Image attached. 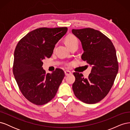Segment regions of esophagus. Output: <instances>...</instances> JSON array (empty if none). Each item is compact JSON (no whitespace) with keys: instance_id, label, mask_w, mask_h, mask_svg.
Wrapping results in <instances>:
<instances>
[{"instance_id":"1","label":"esophagus","mask_w":130,"mask_h":130,"mask_svg":"<svg viewBox=\"0 0 130 130\" xmlns=\"http://www.w3.org/2000/svg\"><path fill=\"white\" fill-rule=\"evenodd\" d=\"M64 73H65V75L66 76H68V75H69L72 74V73L70 72V71H69V70H65Z\"/></svg>"}]
</instances>
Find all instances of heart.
Instances as JSON below:
<instances>
[{
    "label": "heart",
    "mask_w": 130,
    "mask_h": 130,
    "mask_svg": "<svg viewBox=\"0 0 130 130\" xmlns=\"http://www.w3.org/2000/svg\"><path fill=\"white\" fill-rule=\"evenodd\" d=\"M65 43L69 48L73 45L78 43L77 38L73 35H69L66 37Z\"/></svg>",
    "instance_id": "1"
}]
</instances>
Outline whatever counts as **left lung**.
<instances>
[{
  "label": "left lung",
  "mask_w": 130,
  "mask_h": 130,
  "mask_svg": "<svg viewBox=\"0 0 130 130\" xmlns=\"http://www.w3.org/2000/svg\"><path fill=\"white\" fill-rule=\"evenodd\" d=\"M84 50L81 58L92 66L88 78L74 72L72 88L75 95L88 104L98 103L107 95L118 72L116 51L112 42L100 31L92 28L73 29Z\"/></svg>",
  "instance_id": "obj_1"
}]
</instances>
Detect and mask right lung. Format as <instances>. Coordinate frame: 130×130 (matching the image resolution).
I'll return each mask as SVG.
<instances>
[{
	"mask_svg": "<svg viewBox=\"0 0 130 130\" xmlns=\"http://www.w3.org/2000/svg\"><path fill=\"white\" fill-rule=\"evenodd\" d=\"M67 30V27L35 29L15 47L13 73L21 93L31 103L44 105L56 95L64 72L56 68L52 74H46L42 67V61L52 55L55 45Z\"/></svg>",
	"mask_w": 130,
	"mask_h": 130,
	"instance_id": "obj_1",
	"label": "right lung"
}]
</instances>
